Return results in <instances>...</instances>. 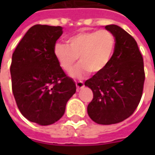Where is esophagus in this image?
<instances>
[{
	"label": "esophagus",
	"mask_w": 155,
	"mask_h": 155,
	"mask_svg": "<svg viewBox=\"0 0 155 155\" xmlns=\"http://www.w3.org/2000/svg\"><path fill=\"white\" fill-rule=\"evenodd\" d=\"M75 84H76V87H77V89H81V88H83L84 86V82L81 81H75Z\"/></svg>",
	"instance_id": "1"
}]
</instances>
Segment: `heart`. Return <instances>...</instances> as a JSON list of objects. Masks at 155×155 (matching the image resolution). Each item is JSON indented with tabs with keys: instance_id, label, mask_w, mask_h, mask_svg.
Returning a JSON list of instances; mask_svg holds the SVG:
<instances>
[{
	"instance_id": "1",
	"label": "heart",
	"mask_w": 155,
	"mask_h": 155,
	"mask_svg": "<svg viewBox=\"0 0 155 155\" xmlns=\"http://www.w3.org/2000/svg\"><path fill=\"white\" fill-rule=\"evenodd\" d=\"M67 43L68 45H54V57L64 71L71 72L79 56L81 64L71 73V76L78 79L89 72L103 71L110 63L115 46L114 35L105 30L80 32L70 36Z\"/></svg>"
}]
</instances>
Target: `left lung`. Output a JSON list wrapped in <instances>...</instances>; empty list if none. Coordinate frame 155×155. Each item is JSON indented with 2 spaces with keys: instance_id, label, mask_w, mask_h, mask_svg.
Returning a JSON list of instances; mask_svg holds the SVG:
<instances>
[{
  "instance_id": "1",
  "label": "left lung",
  "mask_w": 155,
  "mask_h": 155,
  "mask_svg": "<svg viewBox=\"0 0 155 155\" xmlns=\"http://www.w3.org/2000/svg\"><path fill=\"white\" fill-rule=\"evenodd\" d=\"M105 29L115 39L110 63L84 82L93 100L88 104L89 116L100 124L120 123L132 115L142 97L145 79L143 56L132 35L116 25Z\"/></svg>"
}]
</instances>
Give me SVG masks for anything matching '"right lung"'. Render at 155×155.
Returning <instances> with one entry per match:
<instances>
[{"label": "right lung", "instance_id": "right-lung-1", "mask_svg": "<svg viewBox=\"0 0 155 155\" xmlns=\"http://www.w3.org/2000/svg\"><path fill=\"white\" fill-rule=\"evenodd\" d=\"M62 33L61 26L33 25L12 54L10 71L17 107L25 118L41 125L60 120L76 91L54 57V46Z\"/></svg>", "mask_w": 155, "mask_h": 155}]
</instances>
